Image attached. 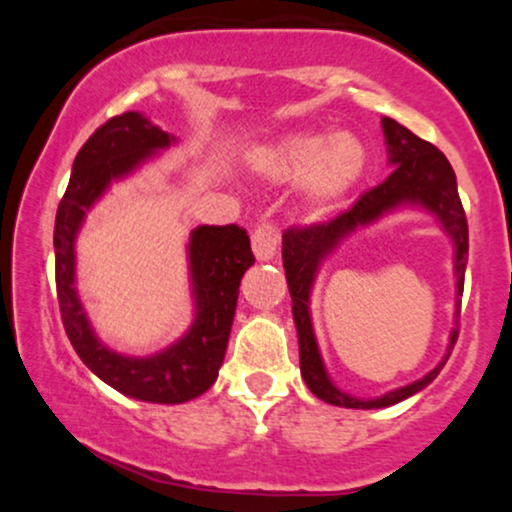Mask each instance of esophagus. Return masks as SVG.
I'll list each match as a JSON object with an SVG mask.
<instances>
[{
  "mask_svg": "<svg viewBox=\"0 0 512 512\" xmlns=\"http://www.w3.org/2000/svg\"><path fill=\"white\" fill-rule=\"evenodd\" d=\"M277 244H279V228L275 223L270 221L258 223L254 233H251V249H254V256L258 261H270V258L277 254Z\"/></svg>",
  "mask_w": 512,
  "mask_h": 512,
  "instance_id": "esophagus-1",
  "label": "esophagus"
}]
</instances>
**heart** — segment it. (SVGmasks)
<instances>
[{"instance_id": "b5f03b06", "label": "heart", "mask_w": 512, "mask_h": 512, "mask_svg": "<svg viewBox=\"0 0 512 512\" xmlns=\"http://www.w3.org/2000/svg\"><path fill=\"white\" fill-rule=\"evenodd\" d=\"M368 167L366 144L352 132H296L272 146L263 172L279 181L307 177V195L317 207H328L359 184Z\"/></svg>"}]
</instances>
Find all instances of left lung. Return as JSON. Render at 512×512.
Listing matches in <instances>:
<instances>
[{
  "label": "left lung",
  "instance_id": "8db88e82",
  "mask_svg": "<svg viewBox=\"0 0 512 512\" xmlns=\"http://www.w3.org/2000/svg\"><path fill=\"white\" fill-rule=\"evenodd\" d=\"M384 139L389 149V165L394 170L380 186L370 188L354 202L347 212L335 216L326 223H312L303 228H289L282 235V258L286 282L293 303V321L298 328V347H300V373L307 389L321 401L338 405V408H356V410H375L387 408V405L401 403L417 391H422L426 384L436 380L440 368L450 359V349L454 347L459 335V298L457 312H454V324L450 333V347H447L445 359L438 363L431 373H426L422 380L408 384V387L394 389L389 394L377 398H354L340 391L328 377L324 361H321L317 338L312 331L310 319V293L314 277H317L319 265L331 251L338 247L340 240H345L356 228L370 226L380 216L391 209L412 205L424 207L431 214L438 216L440 226L454 242V277H457V296L464 293V272L468 261V223L464 207H461L457 177L450 160L436 146L424 142L415 132H410L405 125L396 123L394 118H382Z\"/></svg>",
  "mask_w": 512,
  "mask_h": 512
}]
</instances>
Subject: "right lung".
<instances>
[{
	"label": "right lung",
	"instance_id": "obj_1",
	"mask_svg": "<svg viewBox=\"0 0 512 512\" xmlns=\"http://www.w3.org/2000/svg\"><path fill=\"white\" fill-rule=\"evenodd\" d=\"M174 142L172 135L137 111L100 125L76 153L67 191L55 214V286L67 338L81 361L121 394L146 403L177 405L212 387L226 356L240 279L254 265L247 230L200 226L188 242L195 321L184 338L153 356H123L102 345L76 293L74 240L83 219L114 179Z\"/></svg>",
	"mask_w": 512,
	"mask_h": 512
}]
</instances>
